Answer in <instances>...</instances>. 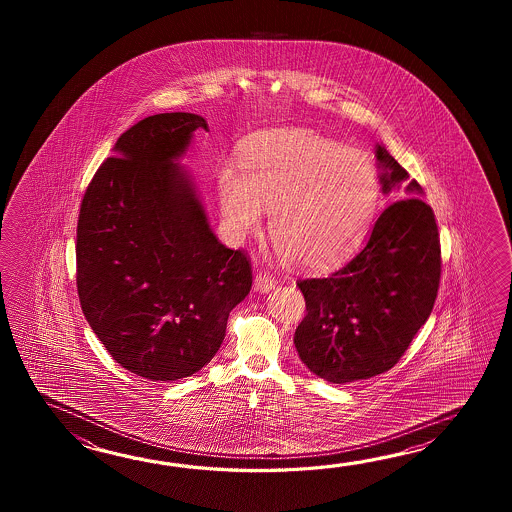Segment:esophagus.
<instances>
[{
	"mask_svg": "<svg viewBox=\"0 0 512 512\" xmlns=\"http://www.w3.org/2000/svg\"><path fill=\"white\" fill-rule=\"evenodd\" d=\"M276 278L269 274V272L261 271L256 274V278H254V289L256 291H260V293H269L271 289H274V285H276Z\"/></svg>",
	"mask_w": 512,
	"mask_h": 512,
	"instance_id": "34e87169",
	"label": "esophagus"
}]
</instances>
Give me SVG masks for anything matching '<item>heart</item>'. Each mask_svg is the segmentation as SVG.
I'll return each instance as SVG.
<instances>
[{
  "mask_svg": "<svg viewBox=\"0 0 512 512\" xmlns=\"http://www.w3.org/2000/svg\"><path fill=\"white\" fill-rule=\"evenodd\" d=\"M221 216L232 238L260 229L271 212L276 251L296 267L322 271L349 256L366 238L381 188L366 153L313 131H269L249 142L241 174L218 175Z\"/></svg>",
  "mask_w": 512,
  "mask_h": 512,
  "instance_id": "heart-1",
  "label": "heart"
}]
</instances>
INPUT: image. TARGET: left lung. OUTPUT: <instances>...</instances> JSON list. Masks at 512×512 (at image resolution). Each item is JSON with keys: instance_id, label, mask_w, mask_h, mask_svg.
I'll return each instance as SVG.
<instances>
[{"instance_id": "obj_1", "label": "left lung", "mask_w": 512, "mask_h": 512, "mask_svg": "<svg viewBox=\"0 0 512 512\" xmlns=\"http://www.w3.org/2000/svg\"><path fill=\"white\" fill-rule=\"evenodd\" d=\"M382 192L408 172L377 146ZM412 179L382 210L364 249L327 278L298 280L305 316L294 346L309 371L335 384L370 379L393 368L434 309L441 243L434 210Z\"/></svg>"}]
</instances>
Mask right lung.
Instances as JSON below:
<instances>
[{"mask_svg":"<svg viewBox=\"0 0 512 512\" xmlns=\"http://www.w3.org/2000/svg\"><path fill=\"white\" fill-rule=\"evenodd\" d=\"M194 113L146 117L115 142L80 205L82 311L122 368L150 379L190 377L218 353L229 313L249 294L251 261L219 243L196 185L177 163Z\"/></svg>","mask_w":512,"mask_h":512,"instance_id":"right-lung-1","label":"right lung"}]
</instances>
